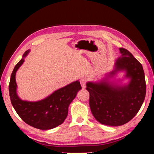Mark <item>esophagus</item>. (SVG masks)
<instances>
[{"mask_svg": "<svg viewBox=\"0 0 154 154\" xmlns=\"http://www.w3.org/2000/svg\"><path fill=\"white\" fill-rule=\"evenodd\" d=\"M80 83L82 88H85L86 87V81L85 78H81L80 79Z\"/></svg>", "mask_w": 154, "mask_h": 154, "instance_id": "1", "label": "esophagus"}]
</instances>
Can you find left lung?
Returning a JSON list of instances; mask_svg holds the SVG:
<instances>
[{"instance_id": "left-lung-1", "label": "left lung", "mask_w": 154, "mask_h": 154, "mask_svg": "<svg viewBox=\"0 0 154 154\" xmlns=\"http://www.w3.org/2000/svg\"><path fill=\"white\" fill-rule=\"evenodd\" d=\"M121 57L116 60L112 77L118 71H125L130 82L118 85L109 82L108 78L98 82H88L86 89L90 94L89 105L92 115L101 124L121 126L137 114L146 95V82L142 65L131 53L119 48Z\"/></svg>"}]
</instances>
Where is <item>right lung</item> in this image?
Masks as SVG:
<instances>
[{
	"instance_id": "obj_1",
	"label": "right lung",
	"mask_w": 154,
	"mask_h": 154,
	"mask_svg": "<svg viewBox=\"0 0 154 154\" xmlns=\"http://www.w3.org/2000/svg\"><path fill=\"white\" fill-rule=\"evenodd\" d=\"M29 53V50H27L23 54L11 75L9 92L11 104L18 115L27 124L40 130L52 129L61 125L66 119L69 106L75 98L78 91L82 89V87L77 80L55 91L42 100H22L17 93L15 75Z\"/></svg>"
}]
</instances>
